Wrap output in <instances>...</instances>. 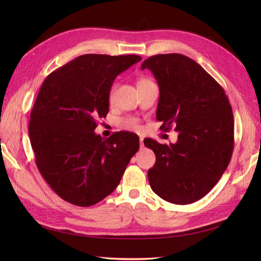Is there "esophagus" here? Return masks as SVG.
Returning a JSON list of instances; mask_svg holds the SVG:
<instances>
[{"mask_svg":"<svg viewBox=\"0 0 261 261\" xmlns=\"http://www.w3.org/2000/svg\"><path fill=\"white\" fill-rule=\"evenodd\" d=\"M139 144H140V149H144V138H139Z\"/></svg>","mask_w":261,"mask_h":261,"instance_id":"1","label":"esophagus"}]
</instances>
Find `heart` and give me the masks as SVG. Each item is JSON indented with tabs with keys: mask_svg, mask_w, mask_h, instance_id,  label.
Wrapping results in <instances>:
<instances>
[{
	"mask_svg": "<svg viewBox=\"0 0 261 261\" xmlns=\"http://www.w3.org/2000/svg\"><path fill=\"white\" fill-rule=\"evenodd\" d=\"M150 83H152V82L150 81V80H148V78H141V80H139V82L137 84V87L138 86H143V85H147V84H150ZM116 88H117V86H116V84H114L111 87V89H110L109 97H108V100H109V103L110 105H113L114 99H115ZM121 125H122V127L125 128V129L134 130V132L140 130V121H139V118H137V117H134V116L125 117V118H123V120H122Z\"/></svg>",
	"mask_w": 261,
	"mask_h": 261,
	"instance_id": "obj_1",
	"label": "heart"
}]
</instances>
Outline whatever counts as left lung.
Returning a JSON list of instances; mask_svg holds the SVG:
<instances>
[{
  "instance_id": "left-lung-1",
  "label": "left lung",
  "mask_w": 261,
  "mask_h": 261,
  "mask_svg": "<svg viewBox=\"0 0 261 261\" xmlns=\"http://www.w3.org/2000/svg\"><path fill=\"white\" fill-rule=\"evenodd\" d=\"M160 88L156 120L179 132L176 144L146 139L155 163L148 171L152 191L165 201L188 204L206 196L222 176L234 148L233 111L224 89L198 63L178 53L156 54L141 69Z\"/></svg>"
}]
</instances>
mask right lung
<instances>
[{"label": "right lung", "instance_id": "right-lung-1", "mask_svg": "<svg viewBox=\"0 0 261 261\" xmlns=\"http://www.w3.org/2000/svg\"><path fill=\"white\" fill-rule=\"evenodd\" d=\"M140 60L85 54L44 80L30 113L29 137L38 170L65 201L90 207L105 199L138 151L136 134L116 132L103 139L93 130L109 112L115 77Z\"/></svg>", "mask_w": 261, "mask_h": 261}]
</instances>
